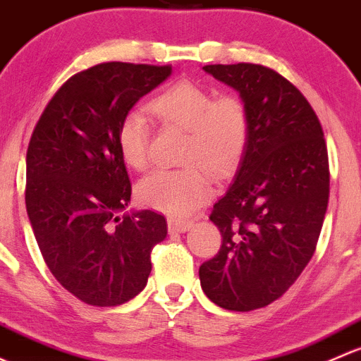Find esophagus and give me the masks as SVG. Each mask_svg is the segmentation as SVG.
<instances>
[{
	"label": "esophagus",
	"mask_w": 361,
	"mask_h": 361,
	"mask_svg": "<svg viewBox=\"0 0 361 361\" xmlns=\"http://www.w3.org/2000/svg\"><path fill=\"white\" fill-rule=\"evenodd\" d=\"M166 222H169V231L170 233H184V231H188V229L192 226V221H188V219L170 217Z\"/></svg>",
	"instance_id": "34e87169"
}]
</instances>
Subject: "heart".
I'll return each mask as SVG.
<instances>
[{"mask_svg": "<svg viewBox=\"0 0 361 361\" xmlns=\"http://www.w3.org/2000/svg\"><path fill=\"white\" fill-rule=\"evenodd\" d=\"M149 109L161 123L188 130L177 170H156L137 184V200L142 207L185 215L212 196V180L228 177L236 169L250 137V118L245 102L231 94L215 97L192 81H179L159 92ZM151 125L146 114L130 111L118 126V147L123 161L133 170L149 165Z\"/></svg>", "mask_w": 361, "mask_h": 361, "instance_id": "heart-1", "label": "heart"}]
</instances>
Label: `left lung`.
Instances as JSON below:
<instances>
[{"mask_svg": "<svg viewBox=\"0 0 361 361\" xmlns=\"http://www.w3.org/2000/svg\"><path fill=\"white\" fill-rule=\"evenodd\" d=\"M203 69L240 92L250 137L210 214L222 243L200 266V281L212 302L245 313L280 299L313 257L329 205V153L317 113L287 78L247 62Z\"/></svg>", "mask_w": 361, "mask_h": 361, "instance_id": "left-lung-1", "label": "left lung"}]
</instances>
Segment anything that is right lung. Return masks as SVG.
I'll return each instance as SVG.
<instances>
[{
	"instance_id": "right-lung-1",
	"label": "right lung",
	"mask_w": 361,
	"mask_h": 361,
	"mask_svg": "<svg viewBox=\"0 0 361 361\" xmlns=\"http://www.w3.org/2000/svg\"><path fill=\"white\" fill-rule=\"evenodd\" d=\"M172 66L102 62L71 76L39 116L27 147L25 208L55 280L85 304L120 306L147 283L166 236L153 210L120 215L132 195L118 126Z\"/></svg>"
}]
</instances>
